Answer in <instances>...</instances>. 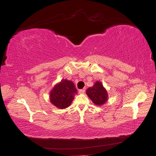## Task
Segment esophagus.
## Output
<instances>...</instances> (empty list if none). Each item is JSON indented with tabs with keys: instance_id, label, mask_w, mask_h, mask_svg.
<instances>
[{
	"instance_id": "34e87169",
	"label": "esophagus",
	"mask_w": 156,
	"mask_h": 156,
	"mask_svg": "<svg viewBox=\"0 0 156 156\" xmlns=\"http://www.w3.org/2000/svg\"><path fill=\"white\" fill-rule=\"evenodd\" d=\"M79 94H84V92H85V89H82V90H80L79 91Z\"/></svg>"
}]
</instances>
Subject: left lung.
<instances>
[{"label":"left lung","instance_id":"1","mask_svg":"<svg viewBox=\"0 0 156 156\" xmlns=\"http://www.w3.org/2000/svg\"><path fill=\"white\" fill-rule=\"evenodd\" d=\"M87 96L96 105L101 106L108 100V93L101 82L97 81L94 85L89 87L86 92Z\"/></svg>","mask_w":156,"mask_h":156}]
</instances>
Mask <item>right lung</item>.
<instances>
[{"label": "right lung", "instance_id": "add662e5", "mask_svg": "<svg viewBox=\"0 0 156 156\" xmlns=\"http://www.w3.org/2000/svg\"><path fill=\"white\" fill-rule=\"evenodd\" d=\"M77 90L72 81L62 79L56 84L49 94L50 101L52 104L60 109L70 106Z\"/></svg>", "mask_w": 156, "mask_h": 156}]
</instances>
